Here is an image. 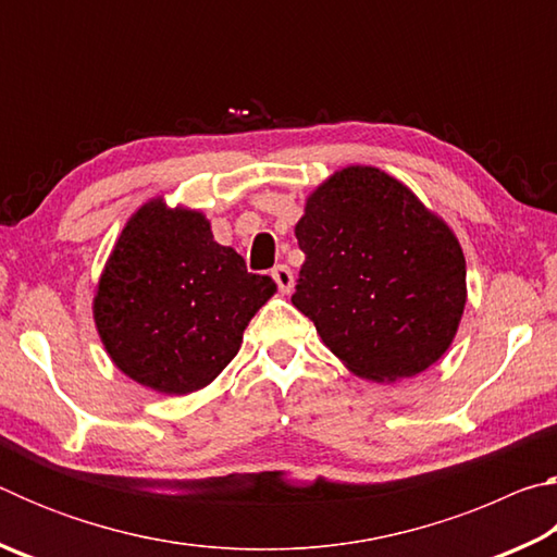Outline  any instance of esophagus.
<instances>
[{
    "label": "esophagus",
    "instance_id": "esophagus-1",
    "mask_svg": "<svg viewBox=\"0 0 557 557\" xmlns=\"http://www.w3.org/2000/svg\"><path fill=\"white\" fill-rule=\"evenodd\" d=\"M272 280L277 282L280 292H285V295H289L292 287H295V275H292V270L287 265L272 268Z\"/></svg>",
    "mask_w": 557,
    "mask_h": 557
}]
</instances>
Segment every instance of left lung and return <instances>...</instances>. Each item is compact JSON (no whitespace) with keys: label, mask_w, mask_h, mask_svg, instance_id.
<instances>
[{"label":"left lung","mask_w":557,"mask_h":557,"mask_svg":"<svg viewBox=\"0 0 557 557\" xmlns=\"http://www.w3.org/2000/svg\"><path fill=\"white\" fill-rule=\"evenodd\" d=\"M301 314L361 379L393 383L440 361L467 305L465 252L449 225L375 166H346L309 196Z\"/></svg>","instance_id":"1"}]
</instances>
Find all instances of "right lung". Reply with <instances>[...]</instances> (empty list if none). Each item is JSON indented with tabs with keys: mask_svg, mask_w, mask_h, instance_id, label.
<instances>
[{
	"mask_svg": "<svg viewBox=\"0 0 557 557\" xmlns=\"http://www.w3.org/2000/svg\"><path fill=\"white\" fill-rule=\"evenodd\" d=\"M275 289L213 240L203 213L154 199L122 228L92 317L122 373L157 393L186 395L233 361L245 326Z\"/></svg>",
	"mask_w": 557,
	"mask_h": 557,
	"instance_id": "1",
	"label": "right lung"
}]
</instances>
